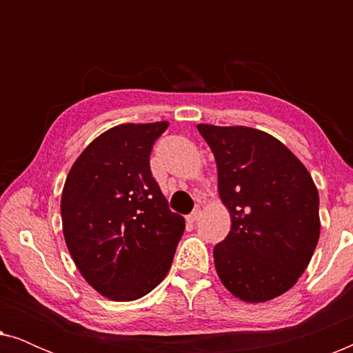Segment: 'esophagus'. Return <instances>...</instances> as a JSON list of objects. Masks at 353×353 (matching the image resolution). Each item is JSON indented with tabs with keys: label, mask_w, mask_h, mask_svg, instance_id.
<instances>
[{
	"label": "esophagus",
	"mask_w": 353,
	"mask_h": 353,
	"mask_svg": "<svg viewBox=\"0 0 353 353\" xmlns=\"http://www.w3.org/2000/svg\"><path fill=\"white\" fill-rule=\"evenodd\" d=\"M201 215H202V212H201L199 209H197V210H194V212H191V214L186 216L188 223H196V221L201 219Z\"/></svg>",
	"instance_id": "esophagus-1"
}]
</instances>
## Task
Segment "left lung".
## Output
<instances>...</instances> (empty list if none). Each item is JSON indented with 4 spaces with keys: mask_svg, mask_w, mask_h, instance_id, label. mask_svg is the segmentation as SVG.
Returning a JSON list of instances; mask_svg holds the SVG:
<instances>
[{
    "mask_svg": "<svg viewBox=\"0 0 353 353\" xmlns=\"http://www.w3.org/2000/svg\"><path fill=\"white\" fill-rule=\"evenodd\" d=\"M197 130L215 156L231 230L214 248L219 278L244 302H267L305 272L320 238V196L305 165L272 134L249 127Z\"/></svg>",
    "mask_w": 353,
    "mask_h": 353,
    "instance_id": "left-lung-1",
    "label": "left lung"
}]
</instances>
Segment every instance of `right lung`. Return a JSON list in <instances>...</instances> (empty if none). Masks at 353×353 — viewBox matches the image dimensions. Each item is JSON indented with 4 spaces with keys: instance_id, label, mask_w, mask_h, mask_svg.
<instances>
[{
    "instance_id": "1",
    "label": "right lung",
    "mask_w": 353,
    "mask_h": 353,
    "mask_svg": "<svg viewBox=\"0 0 353 353\" xmlns=\"http://www.w3.org/2000/svg\"><path fill=\"white\" fill-rule=\"evenodd\" d=\"M168 122L123 123L99 134L80 154L61 197L67 249L104 297L130 302L165 278L185 231L168 209L149 156Z\"/></svg>"
}]
</instances>
